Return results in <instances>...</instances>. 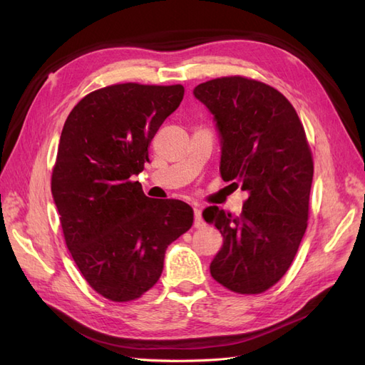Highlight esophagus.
Returning <instances> with one entry per match:
<instances>
[{"label":"esophagus","mask_w":365,"mask_h":365,"mask_svg":"<svg viewBox=\"0 0 365 365\" xmlns=\"http://www.w3.org/2000/svg\"><path fill=\"white\" fill-rule=\"evenodd\" d=\"M193 215H195V227L196 228H201V227H204L205 225V222H204V219H202V215H201V208L200 207H195L193 208Z\"/></svg>","instance_id":"obj_1"}]
</instances>
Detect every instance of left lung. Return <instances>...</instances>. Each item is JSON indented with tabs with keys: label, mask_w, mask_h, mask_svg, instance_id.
Masks as SVG:
<instances>
[{
	"label": "left lung",
	"mask_w": 365,
	"mask_h": 365,
	"mask_svg": "<svg viewBox=\"0 0 365 365\" xmlns=\"http://www.w3.org/2000/svg\"><path fill=\"white\" fill-rule=\"evenodd\" d=\"M213 115L220 175L248 193L239 216L216 205L205 222L224 237L212 277L239 294H260L289 269L307 227L314 163L294 106L272 86L240 76L197 85Z\"/></svg>",
	"instance_id": "8db88e82"
}]
</instances>
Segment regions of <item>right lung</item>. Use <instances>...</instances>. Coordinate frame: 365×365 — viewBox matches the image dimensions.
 <instances>
[{"label": "right lung", "mask_w": 365, "mask_h": 365, "mask_svg": "<svg viewBox=\"0 0 365 365\" xmlns=\"http://www.w3.org/2000/svg\"><path fill=\"white\" fill-rule=\"evenodd\" d=\"M182 85L120 83L83 97L65 121L51 195L68 251L91 288L130 302L160 279L164 254L193 224L178 200H152L132 181Z\"/></svg>", "instance_id": "right-lung-1"}]
</instances>
